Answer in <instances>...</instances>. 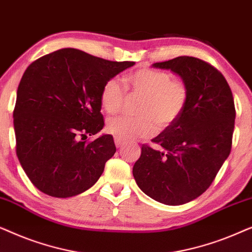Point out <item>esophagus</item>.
Instances as JSON below:
<instances>
[{"mask_svg":"<svg viewBox=\"0 0 252 252\" xmlns=\"http://www.w3.org/2000/svg\"><path fill=\"white\" fill-rule=\"evenodd\" d=\"M115 143H116V147L117 148H122L123 146H124V143H125V141H123V140H120V139H115Z\"/></svg>","mask_w":252,"mask_h":252,"instance_id":"obj_1","label":"esophagus"}]
</instances>
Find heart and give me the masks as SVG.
I'll list each match as a JSON object with an SVG mask.
<instances>
[{"instance_id":"1","label":"heart","mask_w":252,"mask_h":252,"mask_svg":"<svg viewBox=\"0 0 252 252\" xmlns=\"http://www.w3.org/2000/svg\"><path fill=\"white\" fill-rule=\"evenodd\" d=\"M126 87L134 94L142 96L135 118L120 116L106 123V130L123 141L150 135L155 130L170 126L184 111L188 102V88L184 81L171 79L166 72L154 68H140L124 78ZM125 91L116 79L103 85L99 101L103 110L115 115L122 109Z\"/></svg>"}]
</instances>
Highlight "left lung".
I'll use <instances>...</instances> for the list:
<instances>
[{
	"label": "left lung",
	"instance_id": "left-lung-1",
	"mask_svg": "<svg viewBox=\"0 0 252 252\" xmlns=\"http://www.w3.org/2000/svg\"><path fill=\"white\" fill-rule=\"evenodd\" d=\"M170 70L188 88L180 117L143 144L133 175L144 194L166 205L197 198L215 180L232 149L235 106L232 91L220 72L195 57L180 56L153 64Z\"/></svg>",
	"mask_w": 252,
	"mask_h": 252
}]
</instances>
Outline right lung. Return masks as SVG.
<instances>
[{
	"label": "right lung",
	"mask_w": 252,
	"mask_h": 252,
	"mask_svg": "<svg viewBox=\"0 0 252 252\" xmlns=\"http://www.w3.org/2000/svg\"><path fill=\"white\" fill-rule=\"evenodd\" d=\"M134 62H111L64 48L33 62L17 91L13 127L19 163L31 182L58 198L93 187L116 153L103 134V85Z\"/></svg>",
	"instance_id": "obj_1"
}]
</instances>
